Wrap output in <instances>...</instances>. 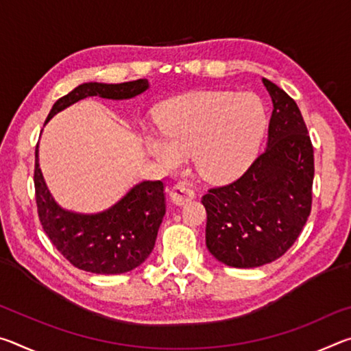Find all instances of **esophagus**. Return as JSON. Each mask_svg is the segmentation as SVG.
I'll return each mask as SVG.
<instances>
[{
  "label": "esophagus",
  "instance_id": "esophagus-1",
  "mask_svg": "<svg viewBox=\"0 0 351 351\" xmlns=\"http://www.w3.org/2000/svg\"><path fill=\"white\" fill-rule=\"evenodd\" d=\"M170 198L176 206H182L195 198V190L190 189L189 186H186V184H182V182L175 184L173 189H171V192H170Z\"/></svg>",
  "mask_w": 351,
  "mask_h": 351
}]
</instances>
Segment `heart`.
Returning <instances> with one entry per match:
<instances>
[{"label": "heart", "instance_id": "1", "mask_svg": "<svg viewBox=\"0 0 351 351\" xmlns=\"http://www.w3.org/2000/svg\"><path fill=\"white\" fill-rule=\"evenodd\" d=\"M162 138L148 136L145 147L165 167L186 156L209 182H229L245 173L258 152L266 112L254 94L195 91L175 97L156 111Z\"/></svg>", "mask_w": 351, "mask_h": 351}]
</instances>
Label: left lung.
I'll use <instances>...</instances> for the list:
<instances>
[{
    "label": "left lung",
    "mask_w": 351,
    "mask_h": 351,
    "mask_svg": "<svg viewBox=\"0 0 351 351\" xmlns=\"http://www.w3.org/2000/svg\"><path fill=\"white\" fill-rule=\"evenodd\" d=\"M272 110L268 147L239 180L210 189L206 246L232 268L271 263L294 245L313 203L314 152L299 106L276 83L263 79Z\"/></svg>",
    "instance_id": "8db88e82"
}]
</instances>
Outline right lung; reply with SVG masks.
<instances>
[{
	"label": "right lung",
	"mask_w": 351,
	"mask_h": 351,
	"mask_svg": "<svg viewBox=\"0 0 351 351\" xmlns=\"http://www.w3.org/2000/svg\"><path fill=\"white\" fill-rule=\"evenodd\" d=\"M148 90V80L123 83H82L57 100L46 122L57 112L91 96L123 100ZM35 199L40 223L52 245L75 268L94 274H122L144 263L152 254L158 229L165 215L162 181H142L114 206L83 215L62 209L41 175L38 145L35 150Z\"/></svg>",
	"instance_id": "add662e5"
}]
</instances>
